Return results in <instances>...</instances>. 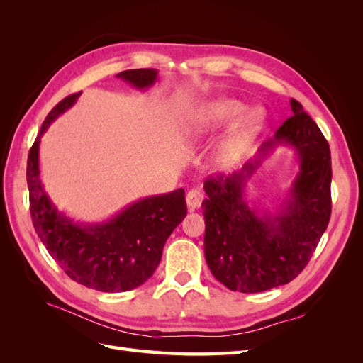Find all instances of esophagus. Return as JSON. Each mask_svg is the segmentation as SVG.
<instances>
[{
  "label": "esophagus",
  "instance_id": "esophagus-1",
  "mask_svg": "<svg viewBox=\"0 0 363 363\" xmlns=\"http://www.w3.org/2000/svg\"><path fill=\"white\" fill-rule=\"evenodd\" d=\"M203 200H204L203 194H201L200 191H196V189L189 191V192H188V195H186V204H188V207H189V211H191V212H192V211H195V208L201 207Z\"/></svg>",
  "mask_w": 363,
  "mask_h": 363
}]
</instances>
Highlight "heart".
Listing matches in <instances>:
<instances>
[{"instance_id":"obj_1","label":"heart","mask_w":363,"mask_h":363,"mask_svg":"<svg viewBox=\"0 0 363 363\" xmlns=\"http://www.w3.org/2000/svg\"><path fill=\"white\" fill-rule=\"evenodd\" d=\"M244 104L232 98H218L200 104L192 112L184 125V135L189 139H200L212 131L218 130L233 120L219 139L213 152L215 163L219 168H230L242 157L251 142L259 135L265 124V112L259 107L247 108L242 112Z\"/></svg>"}]
</instances>
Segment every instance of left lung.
Here are the masks:
<instances>
[{
	"label": "left lung",
	"mask_w": 363,
	"mask_h": 363,
	"mask_svg": "<svg viewBox=\"0 0 363 363\" xmlns=\"http://www.w3.org/2000/svg\"><path fill=\"white\" fill-rule=\"evenodd\" d=\"M292 116L256 157L228 177L204 183V256L213 277L232 291L256 294L294 280L311 260L332 213L330 148L320 127L291 100ZM279 146L292 147L299 171L273 212L250 206L246 183Z\"/></svg>",
	"instance_id": "left-lung-1"
}]
</instances>
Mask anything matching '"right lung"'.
<instances>
[{
    "label": "right lung",
    "instance_id": "1",
    "mask_svg": "<svg viewBox=\"0 0 363 363\" xmlns=\"http://www.w3.org/2000/svg\"><path fill=\"white\" fill-rule=\"evenodd\" d=\"M157 69L145 68L116 77L135 89L147 91L157 82ZM80 95H69L52 108L28 152L33 225L50 256L74 281L101 292H125L145 283L159 267L164 242L188 213L184 191L145 196L100 223H80L60 212L40 179V138Z\"/></svg>",
    "mask_w": 363,
    "mask_h": 363
}]
</instances>
